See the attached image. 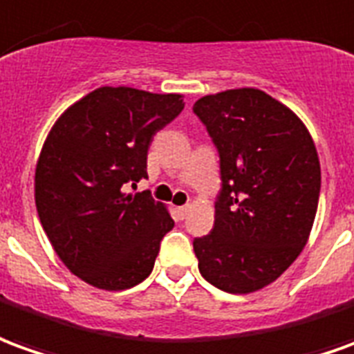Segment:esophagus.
I'll return each mask as SVG.
<instances>
[{
    "label": "esophagus",
    "mask_w": 354,
    "mask_h": 354,
    "mask_svg": "<svg viewBox=\"0 0 354 354\" xmlns=\"http://www.w3.org/2000/svg\"><path fill=\"white\" fill-rule=\"evenodd\" d=\"M187 213H189V205H179V207H177V217H179V219H185Z\"/></svg>",
    "instance_id": "1"
}]
</instances>
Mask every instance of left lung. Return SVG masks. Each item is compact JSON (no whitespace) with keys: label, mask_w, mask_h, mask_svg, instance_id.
<instances>
[{"label":"left lung","mask_w":354,"mask_h":354,"mask_svg":"<svg viewBox=\"0 0 354 354\" xmlns=\"http://www.w3.org/2000/svg\"><path fill=\"white\" fill-rule=\"evenodd\" d=\"M192 112L219 154L221 190L207 236L194 238L202 277L229 293L274 282L313 229L320 164L301 120L259 89H230Z\"/></svg>","instance_id":"8db88e82"}]
</instances>
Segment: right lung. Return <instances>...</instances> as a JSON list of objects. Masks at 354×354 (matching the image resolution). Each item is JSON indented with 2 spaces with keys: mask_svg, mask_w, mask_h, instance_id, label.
<instances>
[{
  "mask_svg": "<svg viewBox=\"0 0 354 354\" xmlns=\"http://www.w3.org/2000/svg\"><path fill=\"white\" fill-rule=\"evenodd\" d=\"M181 95L101 87L62 114L36 167V207L57 255L101 290L133 288L154 269L173 219L147 179L154 135L181 114Z\"/></svg>",
  "mask_w": 354,
  "mask_h": 354,
  "instance_id": "1",
  "label": "right lung"
}]
</instances>
